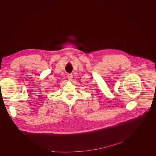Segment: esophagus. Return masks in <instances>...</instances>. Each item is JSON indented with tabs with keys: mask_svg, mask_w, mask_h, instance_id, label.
<instances>
[{
	"mask_svg": "<svg viewBox=\"0 0 156 156\" xmlns=\"http://www.w3.org/2000/svg\"><path fill=\"white\" fill-rule=\"evenodd\" d=\"M68 78L69 81H71L73 79V75L72 74H68Z\"/></svg>",
	"mask_w": 156,
	"mask_h": 156,
	"instance_id": "1",
	"label": "esophagus"
}]
</instances>
